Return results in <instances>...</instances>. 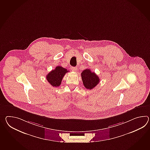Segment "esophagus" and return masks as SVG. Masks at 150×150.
Segmentation results:
<instances>
[{"mask_svg": "<svg viewBox=\"0 0 150 150\" xmlns=\"http://www.w3.org/2000/svg\"><path fill=\"white\" fill-rule=\"evenodd\" d=\"M70 69H71V70L74 71H76L77 70V68L76 67H71L70 68Z\"/></svg>", "mask_w": 150, "mask_h": 150, "instance_id": "obj_1", "label": "esophagus"}]
</instances>
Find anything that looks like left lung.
<instances>
[{"mask_svg":"<svg viewBox=\"0 0 150 150\" xmlns=\"http://www.w3.org/2000/svg\"><path fill=\"white\" fill-rule=\"evenodd\" d=\"M83 85L88 89H92L100 82V78L89 69H86L81 73Z\"/></svg>","mask_w":150,"mask_h":150,"instance_id":"obj_1","label":"left lung"}]
</instances>
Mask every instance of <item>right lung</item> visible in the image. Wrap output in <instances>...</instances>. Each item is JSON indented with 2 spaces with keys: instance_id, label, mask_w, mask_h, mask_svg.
<instances>
[{
  "instance_id": "right-lung-1",
  "label": "right lung",
  "mask_w": 150,
  "mask_h": 150,
  "mask_svg": "<svg viewBox=\"0 0 150 150\" xmlns=\"http://www.w3.org/2000/svg\"><path fill=\"white\" fill-rule=\"evenodd\" d=\"M69 71L61 66H57L47 75L46 79L53 87L60 86L64 75Z\"/></svg>"
}]
</instances>
